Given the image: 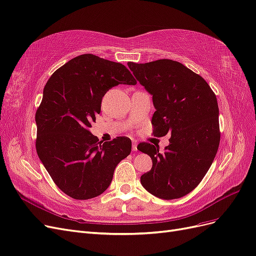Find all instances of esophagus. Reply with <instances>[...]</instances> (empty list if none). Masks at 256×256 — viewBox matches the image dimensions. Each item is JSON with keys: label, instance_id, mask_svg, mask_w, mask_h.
<instances>
[{"label": "esophagus", "instance_id": "esophagus-1", "mask_svg": "<svg viewBox=\"0 0 256 256\" xmlns=\"http://www.w3.org/2000/svg\"><path fill=\"white\" fill-rule=\"evenodd\" d=\"M132 150H133L134 152L138 151L137 150V144H136V142H133V146H132Z\"/></svg>", "mask_w": 256, "mask_h": 256}]
</instances>
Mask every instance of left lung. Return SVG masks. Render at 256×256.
I'll list each match as a JSON object with an SVG mask.
<instances>
[{
    "label": "left lung",
    "mask_w": 256,
    "mask_h": 256,
    "mask_svg": "<svg viewBox=\"0 0 256 256\" xmlns=\"http://www.w3.org/2000/svg\"><path fill=\"white\" fill-rule=\"evenodd\" d=\"M128 66L153 96L154 136L171 133L164 152L149 142L138 144L137 149L153 162L140 182L160 199H178L200 184L217 154L220 130L216 94L201 76L176 60L130 62Z\"/></svg>",
    "instance_id": "8db88e82"
}]
</instances>
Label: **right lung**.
<instances>
[{
  "label": "right lung",
  "mask_w": 256,
  "mask_h": 256,
  "mask_svg": "<svg viewBox=\"0 0 256 256\" xmlns=\"http://www.w3.org/2000/svg\"><path fill=\"white\" fill-rule=\"evenodd\" d=\"M136 83L124 64L94 54L74 57L46 82L35 116L36 150L57 187L73 199L88 200L103 194L114 168L130 155V138L103 144L88 128L110 88Z\"/></svg>",
  "instance_id": "obj_1"
}]
</instances>
